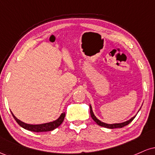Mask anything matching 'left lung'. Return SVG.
Wrapping results in <instances>:
<instances>
[{"instance_id":"left-lung-1","label":"left lung","mask_w":155,"mask_h":155,"mask_svg":"<svg viewBox=\"0 0 155 155\" xmlns=\"http://www.w3.org/2000/svg\"><path fill=\"white\" fill-rule=\"evenodd\" d=\"M90 115H91V117L92 118V120H93L95 122L97 123L98 125L101 126V127H106V128H110V129H114V128H121V127H123L124 126L127 125V124L130 123L132 121L134 120V118L136 117V116L132 117V118L130 119V120L126 121V122H122V123H115V124H106V123H104V122H101L98 120V119L95 116V114H94L93 111H92V106L90 105Z\"/></svg>"}]
</instances>
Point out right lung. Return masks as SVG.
I'll use <instances>...</instances> for the list:
<instances>
[{
  "label": "right lung",
  "mask_w": 155,
  "mask_h": 155,
  "mask_svg": "<svg viewBox=\"0 0 155 155\" xmlns=\"http://www.w3.org/2000/svg\"><path fill=\"white\" fill-rule=\"evenodd\" d=\"M12 116L14 117L15 120H16V122L18 123L21 127H23L24 129L28 130L30 131H33V132H47V131H51L54 130L57 127H58L59 126L63 123L64 118H65V113L63 112V113L61 114L58 120L53 121V122H47V123H44V124H27L25 123V122H22L19 120L16 117L15 115L12 114Z\"/></svg>",
  "instance_id": "obj_1"
}]
</instances>
